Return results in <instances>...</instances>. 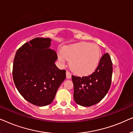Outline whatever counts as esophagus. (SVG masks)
<instances>
[{"instance_id": "esophagus-1", "label": "esophagus", "mask_w": 133, "mask_h": 133, "mask_svg": "<svg viewBox=\"0 0 133 133\" xmlns=\"http://www.w3.org/2000/svg\"><path fill=\"white\" fill-rule=\"evenodd\" d=\"M66 76L67 79H70L71 78V74L70 72L66 71Z\"/></svg>"}]
</instances>
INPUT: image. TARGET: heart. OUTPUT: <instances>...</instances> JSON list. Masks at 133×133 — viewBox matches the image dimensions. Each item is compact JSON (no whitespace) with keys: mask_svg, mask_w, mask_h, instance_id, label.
Segmentation results:
<instances>
[{"mask_svg":"<svg viewBox=\"0 0 133 133\" xmlns=\"http://www.w3.org/2000/svg\"><path fill=\"white\" fill-rule=\"evenodd\" d=\"M57 57L61 63L70 61L71 68L76 74L88 76L97 68L101 50L97 45L82 42L63 47Z\"/></svg>","mask_w":133,"mask_h":133,"instance_id":"1","label":"heart"}]
</instances>
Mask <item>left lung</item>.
Here are the masks:
<instances>
[{
  "label": "left lung",
  "mask_w": 133,
  "mask_h": 133,
  "mask_svg": "<svg viewBox=\"0 0 133 133\" xmlns=\"http://www.w3.org/2000/svg\"><path fill=\"white\" fill-rule=\"evenodd\" d=\"M112 73V63L108 53L100 60L93 73L88 76H72L74 99L83 107H90L99 102L110 90Z\"/></svg>",
  "instance_id": "obj_1"
}]
</instances>
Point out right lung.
<instances>
[{"mask_svg": "<svg viewBox=\"0 0 133 133\" xmlns=\"http://www.w3.org/2000/svg\"><path fill=\"white\" fill-rule=\"evenodd\" d=\"M51 39L37 37L16 52L12 77L18 91L25 100L39 107L52 103L66 71L56 66L57 54L51 50Z\"/></svg>", "mask_w": 133, "mask_h": 133, "instance_id": "right-lung-1", "label": "right lung"}]
</instances>
